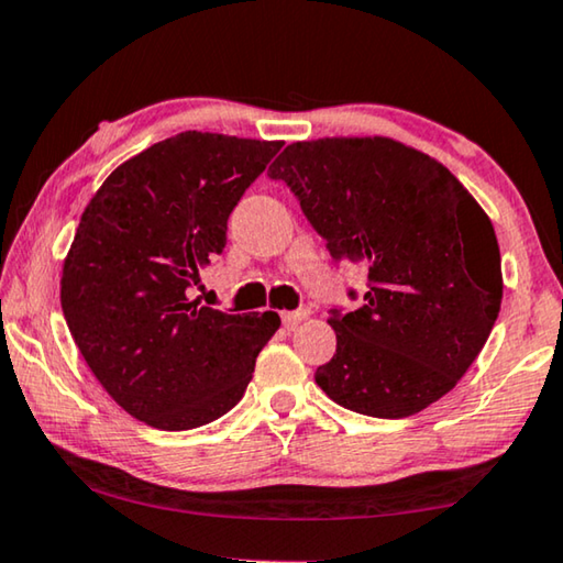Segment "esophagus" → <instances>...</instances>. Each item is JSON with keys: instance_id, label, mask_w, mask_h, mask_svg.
<instances>
[{"instance_id": "esophagus-1", "label": "esophagus", "mask_w": 563, "mask_h": 563, "mask_svg": "<svg viewBox=\"0 0 563 563\" xmlns=\"http://www.w3.org/2000/svg\"><path fill=\"white\" fill-rule=\"evenodd\" d=\"M310 316L308 308H298V310H288V313H283V325L288 330H296L298 323H302Z\"/></svg>"}]
</instances>
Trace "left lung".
Here are the masks:
<instances>
[{
  "label": "left lung",
  "mask_w": 563,
  "mask_h": 563,
  "mask_svg": "<svg viewBox=\"0 0 563 563\" xmlns=\"http://www.w3.org/2000/svg\"><path fill=\"white\" fill-rule=\"evenodd\" d=\"M267 175L290 187L335 263L368 273L358 310H328L338 345L316 371L328 398L406 418L449 394L504 296L494 225L466 187L388 137L296 142Z\"/></svg>",
  "instance_id": "obj_1"
}]
</instances>
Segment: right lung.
I'll use <instances>...</instances> for the list:
<instances>
[{"label":"right lung","mask_w":563,"mask_h":563,"mask_svg":"<svg viewBox=\"0 0 563 563\" xmlns=\"http://www.w3.org/2000/svg\"><path fill=\"white\" fill-rule=\"evenodd\" d=\"M283 142L180 132L107 177L62 271V313L89 371L137 421L190 431L243 398L278 313L190 300L228 218Z\"/></svg>","instance_id":"right-lung-1"}]
</instances>
